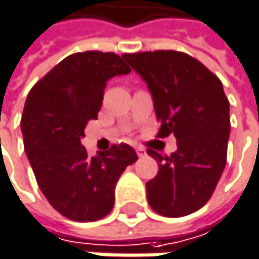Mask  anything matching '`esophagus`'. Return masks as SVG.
<instances>
[{
  "mask_svg": "<svg viewBox=\"0 0 259 259\" xmlns=\"http://www.w3.org/2000/svg\"><path fill=\"white\" fill-rule=\"evenodd\" d=\"M137 155H138L140 158H143V156H146V155H147V152H146V149H144V147H137Z\"/></svg>",
  "mask_w": 259,
  "mask_h": 259,
  "instance_id": "obj_1",
  "label": "esophagus"
}]
</instances>
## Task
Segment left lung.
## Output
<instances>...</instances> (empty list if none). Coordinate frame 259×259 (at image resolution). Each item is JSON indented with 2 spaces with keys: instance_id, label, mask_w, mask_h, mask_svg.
Listing matches in <instances>:
<instances>
[{
  "instance_id": "8db88e82",
  "label": "left lung",
  "mask_w": 259,
  "mask_h": 259,
  "mask_svg": "<svg viewBox=\"0 0 259 259\" xmlns=\"http://www.w3.org/2000/svg\"><path fill=\"white\" fill-rule=\"evenodd\" d=\"M141 75L161 122L159 138L173 134L178 150L158 159L159 171L146 184L152 209L164 217H184L212 196L226 165L231 132L229 101L223 84L205 65L181 51L124 54Z\"/></svg>"
}]
</instances>
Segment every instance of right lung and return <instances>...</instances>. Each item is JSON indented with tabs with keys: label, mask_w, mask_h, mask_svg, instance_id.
<instances>
[{
	"label": "right lung",
	"mask_w": 259,
	"mask_h": 259,
	"mask_svg": "<svg viewBox=\"0 0 259 259\" xmlns=\"http://www.w3.org/2000/svg\"><path fill=\"white\" fill-rule=\"evenodd\" d=\"M131 72L113 53H75L57 63L30 91L21 119L28 162L50 205L74 222L106 217L115 185L138 156L127 144L89 156L80 140L97 119L106 83Z\"/></svg>",
	"instance_id": "1"
}]
</instances>
